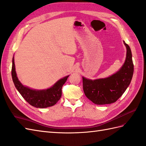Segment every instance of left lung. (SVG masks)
I'll return each instance as SVG.
<instances>
[{
	"label": "left lung",
	"mask_w": 146,
	"mask_h": 146,
	"mask_svg": "<svg viewBox=\"0 0 146 146\" xmlns=\"http://www.w3.org/2000/svg\"><path fill=\"white\" fill-rule=\"evenodd\" d=\"M126 47V57L124 64L118 72L106 78L89 80L83 77L84 94L97 105L115 102L125 92L131 81L134 65L131 48L123 41Z\"/></svg>",
	"instance_id": "obj_1"
}]
</instances>
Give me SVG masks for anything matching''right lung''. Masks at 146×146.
Returning a JSON list of instances; mask_svg holds the SVG:
<instances>
[{
	"instance_id": "add662e5",
	"label": "right lung",
	"mask_w": 146,
	"mask_h": 146,
	"mask_svg": "<svg viewBox=\"0 0 146 146\" xmlns=\"http://www.w3.org/2000/svg\"><path fill=\"white\" fill-rule=\"evenodd\" d=\"M12 76L15 86L26 101L33 107L43 109L53 106L58 101L62 96V88L69 75L59 80L52 87L48 89L43 90L33 89L25 86L18 80L15 66L14 57H13Z\"/></svg>"
}]
</instances>
